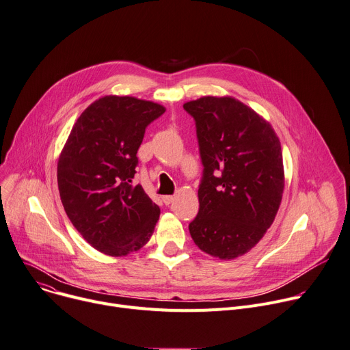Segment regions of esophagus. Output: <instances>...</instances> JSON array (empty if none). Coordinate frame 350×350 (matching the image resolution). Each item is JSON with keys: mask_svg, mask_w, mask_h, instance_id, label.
Segmentation results:
<instances>
[{"mask_svg": "<svg viewBox=\"0 0 350 350\" xmlns=\"http://www.w3.org/2000/svg\"><path fill=\"white\" fill-rule=\"evenodd\" d=\"M163 202L165 204H171L174 202V196L172 195H165V196H163Z\"/></svg>", "mask_w": 350, "mask_h": 350, "instance_id": "34e87169", "label": "esophagus"}]
</instances>
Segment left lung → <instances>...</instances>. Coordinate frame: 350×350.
Segmentation results:
<instances>
[{
	"instance_id": "left-lung-1",
	"label": "left lung",
	"mask_w": 350,
	"mask_h": 350,
	"mask_svg": "<svg viewBox=\"0 0 350 350\" xmlns=\"http://www.w3.org/2000/svg\"><path fill=\"white\" fill-rule=\"evenodd\" d=\"M183 109L195 120L203 165L192 239L220 259L244 255L272 226L282 202L280 142L271 124L234 98L203 96Z\"/></svg>"
}]
</instances>
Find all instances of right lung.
Masks as SVG:
<instances>
[{
	"instance_id": "add662e5",
	"label": "right lung",
	"mask_w": 350,
	"mask_h": 350,
	"mask_svg": "<svg viewBox=\"0 0 350 350\" xmlns=\"http://www.w3.org/2000/svg\"><path fill=\"white\" fill-rule=\"evenodd\" d=\"M165 107L133 96H103L72 126L57 164L62 203L95 250L124 256L148 243L159 207L131 182L146 129Z\"/></svg>"
}]
</instances>
